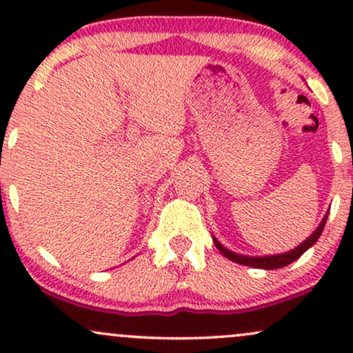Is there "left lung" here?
Returning <instances> with one entry per match:
<instances>
[{"instance_id":"left-lung-1","label":"left lung","mask_w":353,"mask_h":353,"mask_svg":"<svg viewBox=\"0 0 353 353\" xmlns=\"http://www.w3.org/2000/svg\"><path fill=\"white\" fill-rule=\"evenodd\" d=\"M327 217H329V214H325V217L322 219V222H320L319 228L314 230V234H312L310 237H307V241H303L301 245L295 247V249L290 250V252L279 254V255H264V257H249V255H241V254L232 252V250L225 249V247L222 245L216 237H212V239H214V244H216L217 249L221 250V254L225 255V257H228L229 261L237 262V264H242V265L255 267V269H265V270L281 269V267H285V265L292 264L294 261H297V259L301 257V255L305 252L307 249H310V247L319 241L320 234H322L323 228H325Z\"/></svg>"}]
</instances>
